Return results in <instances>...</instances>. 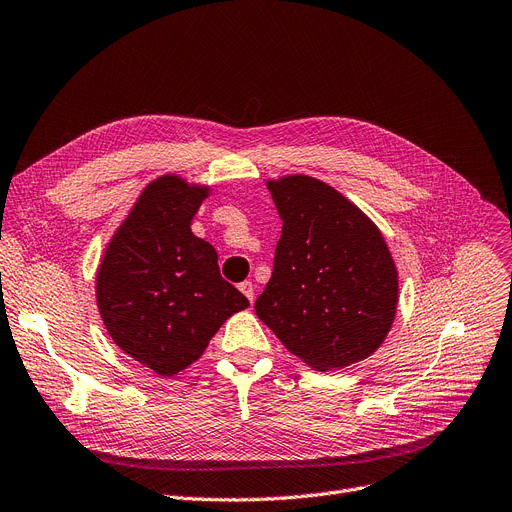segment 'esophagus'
I'll list each match as a JSON object with an SVG mask.
<instances>
[{"instance_id": "34e87169", "label": "esophagus", "mask_w": 512, "mask_h": 512, "mask_svg": "<svg viewBox=\"0 0 512 512\" xmlns=\"http://www.w3.org/2000/svg\"><path fill=\"white\" fill-rule=\"evenodd\" d=\"M239 291L243 296H246L248 300H250V304L254 302V285H252V281H243V283H239Z\"/></svg>"}]
</instances>
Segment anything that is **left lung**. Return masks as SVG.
I'll return each instance as SVG.
<instances>
[{
  "mask_svg": "<svg viewBox=\"0 0 512 512\" xmlns=\"http://www.w3.org/2000/svg\"><path fill=\"white\" fill-rule=\"evenodd\" d=\"M283 221L258 319L316 371L371 356L394 323L398 273L381 231L306 175L269 181Z\"/></svg>",
  "mask_w": 512,
  "mask_h": 512,
  "instance_id": "1",
  "label": "left lung"
}]
</instances>
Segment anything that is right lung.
I'll list each match as a JSON object with an SVG mask.
<instances>
[{"label": "right lung", "mask_w": 512, "mask_h": 512, "mask_svg": "<svg viewBox=\"0 0 512 512\" xmlns=\"http://www.w3.org/2000/svg\"><path fill=\"white\" fill-rule=\"evenodd\" d=\"M206 187L166 175L143 189L97 273V308L120 350L158 375L196 362L248 298L221 277L216 250L191 233Z\"/></svg>", "instance_id": "add662e5"}]
</instances>
